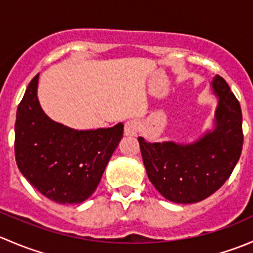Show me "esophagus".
Wrapping results in <instances>:
<instances>
[{
    "label": "esophagus",
    "mask_w": 253,
    "mask_h": 253,
    "mask_svg": "<svg viewBox=\"0 0 253 253\" xmlns=\"http://www.w3.org/2000/svg\"><path fill=\"white\" fill-rule=\"evenodd\" d=\"M138 129H139V125L136 120H128V121H126V124H125L124 132L126 136H136Z\"/></svg>",
    "instance_id": "esophagus-1"
}]
</instances>
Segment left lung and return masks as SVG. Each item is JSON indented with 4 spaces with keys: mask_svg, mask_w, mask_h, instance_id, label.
<instances>
[{
    "mask_svg": "<svg viewBox=\"0 0 253 253\" xmlns=\"http://www.w3.org/2000/svg\"><path fill=\"white\" fill-rule=\"evenodd\" d=\"M218 96L215 128L191 144L148 143L138 137L147 175L158 192L175 203H196L218 191L241 155L244 133L240 103L224 78L211 82Z\"/></svg>",
    "mask_w": 253,
    "mask_h": 253,
    "instance_id": "obj_1",
    "label": "left lung"
}]
</instances>
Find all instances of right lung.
Here are the masks:
<instances>
[{
  "label": "right lung",
  "instance_id": "add662e5",
  "mask_svg": "<svg viewBox=\"0 0 253 253\" xmlns=\"http://www.w3.org/2000/svg\"><path fill=\"white\" fill-rule=\"evenodd\" d=\"M39 75L17 109L14 153L18 169L40 193L60 205L82 203L98 187L124 125L77 131L52 121L38 100Z\"/></svg>",
  "mask_w": 253,
  "mask_h": 253
}]
</instances>
